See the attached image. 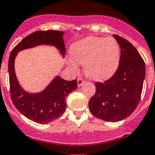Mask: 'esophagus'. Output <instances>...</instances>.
<instances>
[{"label": "esophagus", "mask_w": 155, "mask_h": 155, "mask_svg": "<svg viewBox=\"0 0 155 155\" xmlns=\"http://www.w3.org/2000/svg\"><path fill=\"white\" fill-rule=\"evenodd\" d=\"M85 83V81L83 80V79H80V78H79V79H77V85H78V87H80L81 86H83V84Z\"/></svg>", "instance_id": "esophagus-1"}]
</instances>
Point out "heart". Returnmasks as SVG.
Wrapping results in <instances>:
<instances>
[{
	"label": "heart",
	"mask_w": 155,
	"mask_h": 155,
	"mask_svg": "<svg viewBox=\"0 0 155 155\" xmlns=\"http://www.w3.org/2000/svg\"><path fill=\"white\" fill-rule=\"evenodd\" d=\"M72 57L68 64L74 72L78 71V63L84 65L88 77L101 80L111 76L118 68L120 61V47L113 37H89L79 40L71 49Z\"/></svg>",
	"instance_id": "b5f03b06"
}]
</instances>
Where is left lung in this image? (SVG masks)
<instances>
[{
	"label": "left lung",
	"instance_id": "1",
	"mask_svg": "<svg viewBox=\"0 0 155 155\" xmlns=\"http://www.w3.org/2000/svg\"><path fill=\"white\" fill-rule=\"evenodd\" d=\"M113 37L121 49L118 68L104 83H95L96 93L90 99L89 108L95 117L115 122L130 116L137 108L145 79V63L131 43Z\"/></svg>",
	"mask_w": 155,
	"mask_h": 155
}]
</instances>
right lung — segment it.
Instances as JSON below:
<instances>
[{"label":"right lung","mask_w":155,"mask_h":155,"mask_svg":"<svg viewBox=\"0 0 155 155\" xmlns=\"http://www.w3.org/2000/svg\"><path fill=\"white\" fill-rule=\"evenodd\" d=\"M61 31H37L21 40L12 51L8 60L11 97L15 107L30 120L46 124L62 115L66 109L65 98L77 89V80L67 81L56 76L42 91L29 93L20 85L15 70V60L19 51L41 45L54 47L64 57L65 47Z\"/></svg>","instance_id":"obj_1"}]
</instances>
